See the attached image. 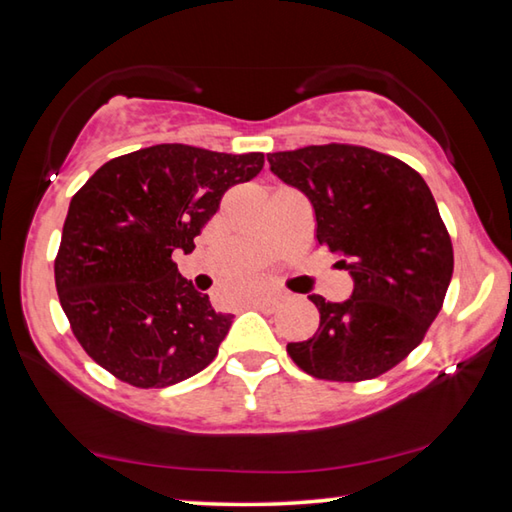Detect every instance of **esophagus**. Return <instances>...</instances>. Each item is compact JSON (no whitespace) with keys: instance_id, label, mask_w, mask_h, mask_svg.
<instances>
[{"instance_id":"1","label":"esophagus","mask_w":512,"mask_h":512,"mask_svg":"<svg viewBox=\"0 0 512 512\" xmlns=\"http://www.w3.org/2000/svg\"><path fill=\"white\" fill-rule=\"evenodd\" d=\"M253 305L259 311H266V314H271V311L280 307V298H277V296H259V298L253 300Z\"/></svg>"}]
</instances>
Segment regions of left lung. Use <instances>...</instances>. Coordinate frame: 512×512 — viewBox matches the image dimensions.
<instances>
[{
	"instance_id": "1",
	"label": "left lung",
	"mask_w": 512,
	"mask_h": 512,
	"mask_svg": "<svg viewBox=\"0 0 512 512\" xmlns=\"http://www.w3.org/2000/svg\"><path fill=\"white\" fill-rule=\"evenodd\" d=\"M268 164L309 198L318 246L354 280L345 302L309 298L318 332L289 343V357L316 379L384 375L422 343L452 280V239L431 189L406 162L357 144L268 153Z\"/></svg>"
}]
</instances>
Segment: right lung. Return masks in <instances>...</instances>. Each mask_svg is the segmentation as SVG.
<instances>
[{"instance_id":"add662e5","label":"right lung","mask_w":512,"mask_h":512,"mask_svg":"<svg viewBox=\"0 0 512 512\" xmlns=\"http://www.w3.org/2000/svg\"><path fill=\"white\" fill-rule=\"evenodd\" d=\"M264 153L155 144L112 158L72 196L54 262L69 327L110 375L164 388L210 366L232 325L178 273L230 187L253 180Z\"/></svg>"}]
</instances>
